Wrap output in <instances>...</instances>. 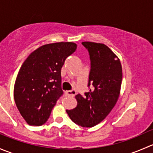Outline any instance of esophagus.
I'll return each instance as SVG.
<instances>
[{
    "mask_svg": "<svg viewBox=\"0 0 153 153\" xmlns=\"http://www.w3.org/2000/svg\"><path fill=\"white\" fill-rule=\"evenodd\" d=\"M65 94L67 96L74 97L75 95V94H76V92L75 90H67L65 91Z\"/></svg>",
    "mask_w": 153,
    "mask_h": 153,
    "instance_id": "1",
    "label": "esophagus"
}]
</instances>
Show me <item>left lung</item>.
I'll return each instance as SVG.
<instances>
[{
  "instance_id": "obj_1",
  "label": "left lung",
  "mask_w": 153,
  "mask_h": 153,
  "mask_svg": "<svg viewBox=\"0 0 153 153\" xmlns=\"http://www.w3.org/2000/svg\"><path fill=\"white\" fill-rule=\"evenodd\" d=\"M88 49L91 69L88 86L92 89L85 96L75 95L77 106L67 109L70 119L82 127H92L103 121L116 104L121 92L122 67L118 57L107 46L84 41Z\"/></svg>"
}]
</instances>
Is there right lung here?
<instances>
[{
  "mask_svg": "<svg viewBox=\"0 0 153 153\" xmlns=\"http://www.w3.org/2000/svg\"><path fill=\"white\" fill-rule=\"evenodd\" d=\"M76 48L73 42L45 44L33 51L22 64L14 86V99L29 125L47 122L63 94L61 68Z\"/></svg>",
  "mask_w": 153,
  "mask_h": 153,
  "instance_id": "1",
  "label": "right lung"
}]
</instances>
